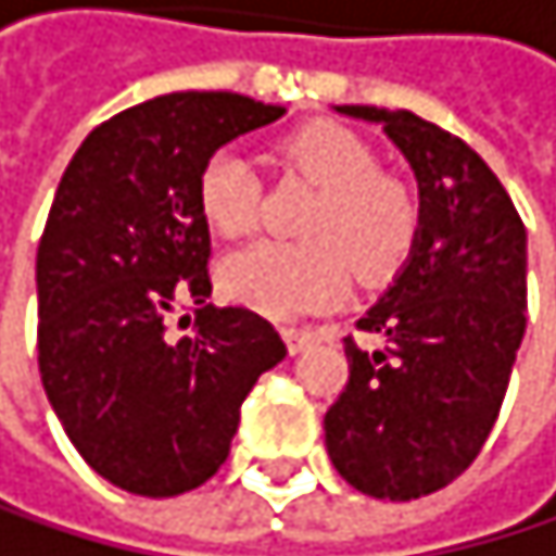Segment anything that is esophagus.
<instances>
[{"instance_id":"obj_1","label":"esophagus","mask_w":556,"mask_h":556,"mask_svg":"<svg viewBox=\"0 0 556 556\" xmlns=\"http://www.w3.org/2000/svg\"><path fill=\"white\" fill-rule=\"evenodd\" d=\"M281 336H285V346H288V353H292V356L305 353L315 343V336L308 329H295V326H285Z\"/></svg>"}]
</instances>
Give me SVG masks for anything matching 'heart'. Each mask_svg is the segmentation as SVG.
Masks as SVG:
<instances>
[{
	"instance_id": "obj_1",
	"label": "heart",
	"mask_w": 556,
	"mask_h": 556,
	"mask_svg": "<svg viewBox=\"0 0 556 556\" xmlns=\"http://www.w3.org/2000/svg\"><path fill=\"white\" fill-rule=\"evenodd\" d=\"M278 159L319 186L302 233L308 241H257L220 261V292L271 319L332 305L350 285L383 281L418 237V200L397 176L377 169V152L346 125L308 122L281 138ZM257 176L237 149H217L197 176V206L220 237H244L257 224Z\"/></svg>"
}]
</instances>
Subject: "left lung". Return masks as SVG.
Instances as JSON below:
<instances>
[{
    "label": "left lung",
    "mask_w": 556,
    "mask_h": 556,
    "mask_svg": "<svg viewBox=\"0 0 556 556\" xmlns=\"http://www.w3.org/2000/svg\"><path fill=\"white\" fill-rule=\"evenodd\" d=\"M383 125L418 179V237L394 285L346 336L350 380L326 410V448L353 489L421 500L482 452L527 332V227L496 173L414 111L339 104Z\"/></svg>",
    "instance_id": "1"
}]
</instances>
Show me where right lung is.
I'll list each match as a JSON object with an SVG mask.
<instances>
[{
	"mask_svg": "<svg viewBox=\"0 0 556 556\" xmlns=\"http://www.w3.org/2000/svg\"><path fill=\"white\" fill-rule=\"evenodd\" d=\"M281 115L230 91L162 94L98 125L56 186L36 251L40 377L74 448L125 493L203 485L251 387L288 353L257 312L206 302L197 206L203 162ZM182 298L201 305L198 326L173 340L165 315Z\"/></svg>",
	"mask_w": 556,
	"mask_h": 556,
	"instance_id": "1",
	"label": "right lung"
}]
</instances>
